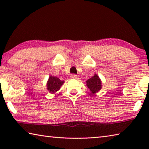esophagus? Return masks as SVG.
<instances>
[{
	"instance_id": "esophagus-1",
	"label": "esophagus",
	"mask_w": 149,
	"mask_h": 149,
	"mask_svg": "<svg viewBox=\"0 0 149 149\" xmlns=\"http://www.w3.org/2000/svg\"><path fill=\"white\" fill-rule=\"evenodd\" d=\"M71 78H72V79H77L78 76L75 74H72L71 75Z\"/></svg>"
}]
</instances>
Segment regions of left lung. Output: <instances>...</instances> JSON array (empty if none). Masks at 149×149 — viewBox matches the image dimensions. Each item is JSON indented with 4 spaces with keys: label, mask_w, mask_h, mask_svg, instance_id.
I'll return each mask as SVG.
<instances>
[{
    "label": "left lung",
    "mask_w": 149,
    "mask_h": 149,
    "mask_svg": "<svg viewBox=\"0 0 149 149\" xmlns=\"http://www.w3.org/2000/svg\"><path fill=\"white\" fill-rule=\"evenodd\" d=\"M87 86L91 92V94H95L99 92L102 88V83L99 75L95 74L94 76L86 81Z\"/></svg>",
    "instance_id": "obj_1"
}]
</instances>
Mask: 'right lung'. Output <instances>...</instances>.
Here are the masks:
<instances>
[{
    "mask_svg": "<svg viewBox=\"0 0 149 149\" xmlns=\"http://www.w3.org/2000/svg\"><path fill=\"white\" fill-rule=\"evenodd\" d=\"M64 82V81L60 80L59 78L50 75L47 84V90L49 93L53 94L60 89Z\"/></svg>",
    "mask_w": 149,
    "mask_h": 149,
    "instance_id": "obj_1",
    "label": "right lung"
}]
</instances>
